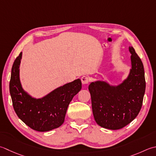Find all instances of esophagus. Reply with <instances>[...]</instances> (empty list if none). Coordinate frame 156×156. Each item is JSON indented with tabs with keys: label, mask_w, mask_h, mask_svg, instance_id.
<instances>
[{
	"label": "esophagus",
	"mask_w": 156,
	"mask_h": 156,
	"mask_svg": "<svg viewBox=\"0 0 156 156\" xmlns=\"http://www.w3.org/2000/svg\"><path fill=\"white\" fill-rule=\"evenodd\" d=\"M81 80H82V84H87L88 83V82H89L90 79H89V78L88 77V76H82V77Z\"/></svg>",
	"instance_id": "34e87169"
}]
</instances>
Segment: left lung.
I'll return each mask as SVG.
<instances>
[{"mask_svg": "<svg viewBox=\"0 0 156 156\" xmlns=\"http://www.w3.org/2000/svg\"><path fill=\"white\" fill-rule=\"evenodd\" d=\"M129 51L132 69L126 80L117 87L101 81L92 82L88 87L94 118L105 129H122L141 109L145 90L144 68L134 48L130 47Z\"/></svg>", "mask_w": 156, "mask_h": 156, "instance_id": "obj_1", "label": "left lung"}]
</instances>
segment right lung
Wrapping results in <instances>:
<instances>
[{"label": "right lung", "instance_id": "right-lung-1", "mask_svg": "<svg viewBox=\"0 0 156 156\" xmlns=\"http://www.w3.org/2000/svg\"><path fill=\"white\" fill-rule=\"evenodd\" d=\"M22 53L12 66L9 82L14 110L21 120L32 129L40 132L49 131L62 125L69 103L80 90V79L57 88L42 99H34L22 89L20 81V64Z\"/></svg>", "mask_w": 156, "mask_h": 156}]
</instances>
